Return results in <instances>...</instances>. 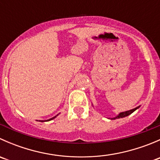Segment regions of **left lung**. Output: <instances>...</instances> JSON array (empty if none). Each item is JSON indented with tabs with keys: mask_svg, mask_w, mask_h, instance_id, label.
Segmentation results:
<instances>
[{
	"mask_svg": "<svg viewBox=\"0 0 160 160\" xmlns=\"http://www.w3.org/2000/svg\"><path fill=\"white\" fill-rule=\"evenodd\" d=\"M140 106H138V107H136L134 109H132V110H129V111H124V112H121L119 113L118 114L116 117L114 118H111V120H114V119H118V118H125L126 117V116H128L129 114H132V113H133L134 111H135V110H137L138 108H139Z\"/></svg>",
	"mask_w": 160,
	"mask_h": 160,
	"instance_id": "left-lung-1",
	"label": "left lung"
}]
</instances>
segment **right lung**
<instances>
[{
	"label": "right lung",
	"mask_w": 160,
	"mask_h": 160,
	"mask_svg": "<svg viewBox=\"0 0 160 160\" xmlns=\"http://www.w3.org/2000/svg\"><path fill=\"white\" fill-rule=\"evenodd\" d=\"M59 115V114H57V115H56V116H54V117L53 118H50V119H48V120H46V121H39V122H49V121H51V120H52V119H54V118H56V117H57V116Z\"/></svg>",
	"instance_id": "add662e5"
}]
</instances>
